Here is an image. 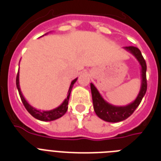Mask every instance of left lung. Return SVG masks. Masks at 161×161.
Returning a JSON list of instances; mask_svg holds the SVG:
<instances>
[{"label": "left lung", "instance_id": "obj_1", "mask_svg": "<svg viewBox=\"0 0 161 161\" xmlns=\"http://www.w3.org/2000/svg\"><path fill=\"white\" fill-rule=\"evenodd\" d=\"M125 50L130 52V53L135 56L141 67V86L139 94L132 103L125 106H115L108 103L102 97L98 90L95 88L93 83H90L92 98H93V109L96 114L101 119L110 123H117L123 121L129 118L133 113L135 112L136 108L140 105L143 97L145 96L147 90V81H146V63L143 58L140 49L135 47L130 46L124 47Z\"/></svg>", "mask_w": 161, "mask_h": 161}]
</instances>
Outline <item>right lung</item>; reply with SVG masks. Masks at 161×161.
Instances as JSON below:
<instances>
[{"instance_id":"add662e5","label":"right lung","mask_w":161,"mask_h":161,"mask_svg":"<svg viewBox=\"0 0 161 161\" xmlns=\"http://www.w3.org/2000/svg\"><path fill=\"white\" fill-rule=\"evenodd\" d=\"M78 78H75L74 80L72 81L71 83V85L69 87V89H68V96L67 98L64 99L63 103L61 105H59L58 107L55 108L51 110H44V111H42L40 109H36L35 108H33L31 105H30L28 103V102L25 99L24 96L22 95L21 93V88H20V83H19V71L18 73H17V76H16V88H17V90L19 92V94H20V97H21V99L22 101V103L24 104L26 109L30 113V114L31 116H33L35 119L38 120H41V121H53V120L58 119L59 118H61L62 116L65 114V113L67 112L68 108V100H69V97H70L71 91H72V88H73V84L76 83Z\"/></svg>"}]
</instances>
